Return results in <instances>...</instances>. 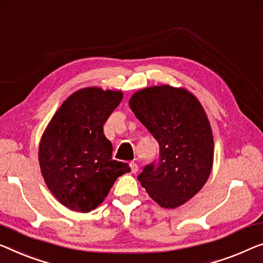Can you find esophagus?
Instances as JSON below:
<instances>
[{
	"label": "esophagus",
	"mask_w": 263,
	"mask_h": 263,
	"mask_svg": "<svg viewBox=\"0 0 263 263\" xmlns=\"http://www.w3.org/2000/svg\"><path fill=\"white\" fill-rule=\"evenodd\" d=\"M130 166H131V171L133 172V174H136V172L138 171V169H139L138 164L135 163V162H131V163H130Z\"/></svg>",
	"instance_id": "34e87169"
}]
</instances>
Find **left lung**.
Listing matches in <instances>:
<instances>
[{
    "instance_id": "left-lung-1",
    "label": "left lung",
    "mask_w": 263,
    "mask_h": 263,
    "mask_svg": "<svg viewBox=\"0 0 263 263\" xmlns=\"http://www.w3.org/2000/svg\"><path fill=\"white\" fill-rule=\"evenodd\" d=\"M130 107L159 144L157 160L143 167L138 181L160 206L174 209L202 189L214 158L213 132L193 94L171 86L140 89Z\"/></svg>"
}]
</instances>
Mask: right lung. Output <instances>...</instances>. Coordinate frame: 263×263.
Listing matches in <instances>:
<instances>
[{"label":"right lung","mask_w":263,"mask_h":263,"mask_svg":"<svg viewBox=\"0 0 263 263\" xmlns=\"http://www.w3.org/2000/svg\"><path fill=\"white\" fill-rule=\"evenodd\" d=\"M123 93L84 88L58 109L42 136L39 162L45 182L65 206L88 213L100 204L119 176L131 169L112 159L104 124Z\"/></svg>","instance_id":"add662e5"}]
</instances>
